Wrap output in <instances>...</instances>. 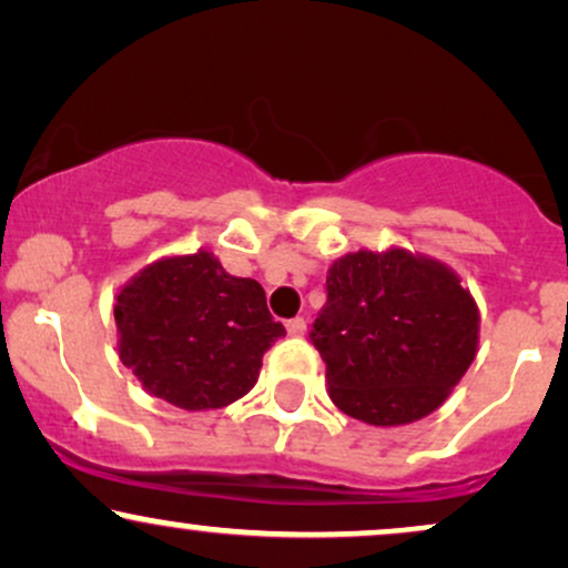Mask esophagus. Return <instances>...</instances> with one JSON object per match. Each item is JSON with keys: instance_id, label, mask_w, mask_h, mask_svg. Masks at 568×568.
<instances>
[{"instance_id": "34e87169", "label": "esophagus", "mask_w": 568, "mask_h": 568, "mask_svg": "<svg viewBox=\"0 0 568 568\" xmlns=\"http://www.w3.org/2000/svg\"><path fill=\"white\" fill-rule=\"evenodd\" d=\"M288 333L291 336H304L306 333V320L304 317H293V320H288Z\"/></svg>"}]
</instances>
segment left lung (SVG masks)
I'll list each match as a JSON object with an SVG mask.
<instances>
[{"label": "left lung", "instance_id": "left-lung-1", "mask_svg": "<svg viewBox=\"0 0 568 568\" xmlns=\"http://www.w3.org/2000/svg\"><path fill=\"white\" fill-rule=\"evenodd\" d=\"M312 325L331 399L371 426L426 418L466 375L479 310L447 266L402 248L357 251L327 270Z\"/></svg>", "mask_w": 568, "mask_h": 568}]
</instances>
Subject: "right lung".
Returning a JSON list of instances; mask_svg holds the SVG:
<instances>
[{"instance_id": "1", "label": "right lung", "mask_w": 568, "mask_h": 568, "mask_svg": "<svg viewBox=\"0 0 568 568\" xmlns=\"http://www.w3.org/2000/svg\"><path fill=\"white\" fill-rule=\"evenodd\" d=\"M119 357L153 396L182 409L227 407L254 388L285 336L264 288L209 251L145 266L115 298Z\"/></svg>"}]
</instances>
